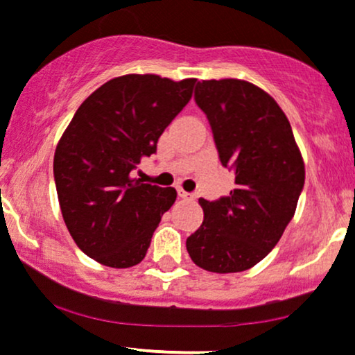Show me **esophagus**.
I'll return each instance as SVG.
<instances>
[{
	"mask_svg": "<svg viewBox=\"0 0 355 355\" xmlns=\"http://www.w3.org/2000/svg\"><path fill=\"white\" fill-rule=\"evenodd\" d=\"M178 197H180V199H187V200H192V199H193V193H189V192H185V190L178 189Z\"/></svg>",
	"mask_w": 355,
	"mask_h": 355,
	"instance_id": "34e87169",
	"label": "esophagus"
}]
</instances>
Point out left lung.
<instances>
[{
  "label": "left lung",
  "instance_id": "left-lung-1",
  "mask_svg": "<svg viewBox=\"0 0 355 355\" xmlns=\"http://www.w3.org/2000/svg\"><path fill=\"white\" fill-rule=\"evenodd\" d=\"M193 98L236 187L218 200L199 199L204 221L187 238V252L204 270H246L266 259L293 219L304 187L303 158L286 114L255 85L199 81Z\"/></svg>",
  "mask_w": 355,
  "mask_h": 355
}]
</instances>
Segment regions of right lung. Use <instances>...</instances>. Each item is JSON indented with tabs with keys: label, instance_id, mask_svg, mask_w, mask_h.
<instances>
[{
	"label": "right lung",
	"instance_id": "1",
	"mask_svg": "<svg viewBox=\"0 0 355 355\" xmlns=\"http://www.w3.org/2000/svg\"><path fill=\"white\" fill-rule=\"evenodd\" d=\"M196 80L125 74L80 105L54 155V180L66 227L89 259L114 268L146 257L177 190L134 178L141 159L192 98Z\"/></svg>",
	"mask_w": 355,
	"mask_h": 355
}]
</instances>
